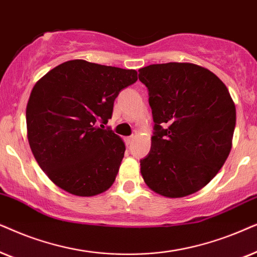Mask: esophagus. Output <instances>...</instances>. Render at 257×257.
Returning a JSON list of instances; mask_svg holds the SVG:
<instances>
[{"mask_svg": "<svg viewBox=\"0 0 257 257\" xmlns=\"http://www.w3.org/2000/svg\"><path fill=\"white\" fill-rule=\"evenodd\" d=\"M135 138L134 136H128V138L125 139V142H126V145H131V143L133 142V140H134Z\"/></svg>", "mask_w": 257, "mask_h": 257, "instance_id": "obj_1", "label": "esophagus"}]
</instances>
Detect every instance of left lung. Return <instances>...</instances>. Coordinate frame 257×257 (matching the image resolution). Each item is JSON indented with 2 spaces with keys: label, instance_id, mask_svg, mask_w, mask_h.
I'll return each instance as SVG.
<instances>
[{
  "label": "left lung",
  "instance_id": "left-lung-1",
  "mask_svg": "<svg viewBox=\"0 0 257 257\" xmlns=\"http://www.w3.org/2000/svg\"><path fill=\"white\" fill-rule=\"evenodd\" d=\"M139 73L155 122L152 148L140 164L143 180L164 197L196 193L230 153L236 108L228 88L194 63L150 64Z\"/></svg>",
  "mask_w": 257,
  "mask_h": 257
}]
</instances>
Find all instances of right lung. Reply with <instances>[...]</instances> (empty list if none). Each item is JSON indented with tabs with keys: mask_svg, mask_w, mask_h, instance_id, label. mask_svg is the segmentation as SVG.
I'll use <instances>...</instances> for the list:
<instances>
[{
	"mask_svg": "<svg viewBox=\"0 0 257 257\" xmlns=\"http://www.w3.org/2000/svg\"><path fill=\"white\" fill-rule=\"evenodd\" d=\"M136 81L134 69L71 60L36 82L27 104V135L51 182L83 197L111 187L125 146L97 124H107L118 93Z\"/></svg>",
	"mask_w": 257,
	"mask_h": 257,
	"instance_id": "add662e5",
	"label": "right lung"
}]
</instances>
